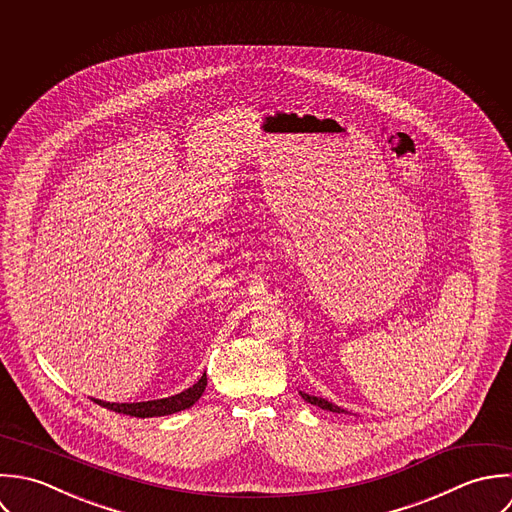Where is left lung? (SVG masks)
I'll use <instances>...</instances> for the list:
<instances>
[{
	"mask_svg": "<svg viewBox=\"0 0 512 512\" xmlns=\"http://www.w3.org/2000/svg\"><path fill=\"white\" fill-rule=\"evenodd\" d=\"M301 394V398L308 402V404H312V406H318V408L328 409V411H334V413H346V409L338 408V406H334L332 402H326L324 398H316V396H308L305 392H299Z\"/></svg>",
	"mask_w": 512,
	"mask_h": 512,
	"instance_id": "1",
	"label": "left lung"
}]
</instances>
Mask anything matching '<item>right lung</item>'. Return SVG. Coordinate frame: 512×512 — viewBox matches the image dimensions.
I'll use <instances>...</instances> for the list:
<instances>
[{
  "label": "right lung",
  "mask_w": 512,
  "mask_h": 512,
  "mask_svg": "<svg viewBox=\"0 0 512 512\" xmlns=\"http://www.w3.org/2000/svg\"><path fill=\"white\" fill-rule=\"evenodd\" d=\"M205 386H207V376H202L192 388L170 396V398H162V400H150V402H136V404H110V402H101L95 400V404L103 406V408L116 411V413H124V415H134V417H158V415H170L182 409L192 408L204 394Z\"/></svg>",
  "instance_id": "obj_1"
}]
</instances>
